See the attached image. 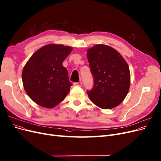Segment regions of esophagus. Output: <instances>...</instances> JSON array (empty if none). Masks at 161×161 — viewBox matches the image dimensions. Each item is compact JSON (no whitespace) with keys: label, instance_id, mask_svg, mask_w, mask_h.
Here are the masks:
<instances>
[{"label":"esophagus","instance_id":"34e87169","mask_svg":"<svg viewBox=\"0 0 161 161\" xmlns=\"http://www.w3.org/2000/svg\"><path fill=\"white\" fill-rule=\"evenodd\" d=\"M82 85V83L81 82H75V85L77 86H81Z\"/></svg>","mask_w":161,"mask_h":161}]
</instances>
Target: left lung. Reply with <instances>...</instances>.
<instances>
[{"mask_svg": "<svg viewBox=\"0 0 161 161\" xmlns=\"http://www.w3.org/2000/svg\"><path fill=\"white\" fill-rule=\"evenodd\" d=\"M94 77V87L87 94L98 107L111 109L123 102L129 92L130 73L123 56L113 47L97 45L87 50Z\"/></svg>", "mask_w": 161, "mask_h": 161, "instance_id": "left-lung-1", "label": "left lung"}]
</instances>
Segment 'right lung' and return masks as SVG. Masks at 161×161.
Masks as SVG:
<instances>
[{
    "label": "right lung",
    "mask_w": 161,
    "mask_h": 161,
    "mask_svg": "<svg viewBox=\"0 0 161 161\" xmlns=\"http://www.w3.org/2000/svg\"><path fill=\"white\" fill-rule=\"evenodd\" d=\"M73 47L58 44L43 46L28 60L22 72L25 90L35 103L52 108L62 102L72 85L63 63Z\"/></svg>",
    "instance_id": "obj_1"
}]
</instances>
